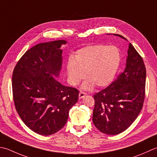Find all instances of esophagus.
Listing matches in <instances>:
<instances>
[{
	"mask_svg": "<svg viewBox=\"0 0 157 157\" xmlns=\"http://www.w3.org/2000/svg\"><path fill=\"white\" fill-rule=\"evenodd\" d=\"M86 95V93H84V92H80L79 94V99H83V98H84Z\"/></svg>",
	"mask_w": 157,
	"mask_h": 157,
	"instance_id": "1",
	"label": "esophagus"
}]
</instances>
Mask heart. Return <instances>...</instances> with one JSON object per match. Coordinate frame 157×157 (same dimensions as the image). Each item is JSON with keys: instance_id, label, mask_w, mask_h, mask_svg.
Listing matches in <instances>:
<instances>
[{"instance_id": "obj_1", "label": "heart", "mask_w": 157, "mask_h": 157, "mask_svg": "<svg viewBox=\"0 0 157 157\" xmlns=\"http://www.w3.org/2000/svg\"><path fill=\"white\" fill-rule=\"evenodd\" d=\"M121 63V53L116 46L97 44L83 48L76 52L67 64V73L71 85H78L83 79L81 88L91 90L94 86L103 88L114 78Z\"/></svg>"}]
</instances>
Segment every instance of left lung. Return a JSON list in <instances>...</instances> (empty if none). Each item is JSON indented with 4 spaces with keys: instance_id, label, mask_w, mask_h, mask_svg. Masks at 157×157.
Returning <instances> with one entry per match:
<instances>
[{
    "instance_id": "left-lung-1",
    "label": "left lung",
    "mask_w": 157,
    "mask_h": 157,
    "mask_svg": "<svg viewBox=\"0 0 157 157\" xmlns=\"http://www.w3.org/2000/svg\"><path fill=\"white\" fill-rule=\"evenodd\" d=\"M113 35L127 41L122 35ZM127 54L123 72L108 87L94 95L93 121L95 127L105 134L117 135L125 131L137 118L143 107L145 64L131 44Z\"/></svg>"
}]
</instances>
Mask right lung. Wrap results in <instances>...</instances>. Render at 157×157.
I'll use <instances>...</instances> for the list:
<instances>
[{
  "mask_svg": "<svg viewBox=\"0 0 157 157\" xmlns=\"http://www.w3.org/2000/svg\"><path fill=\"white\" fill-rule=\"evenodd\" d=\"M65 40L41 43L27 50L12 76L14 103L20 117L35 133L50 136L60 130L70 109L78 100L76 88L55 78L63 64L61 46Z\"/></svg>",
  "mask_w": 157,
  "mask_h": 157,
  "instance_id": "obj_1",
  "label": "right lung"
}]
</instances>
